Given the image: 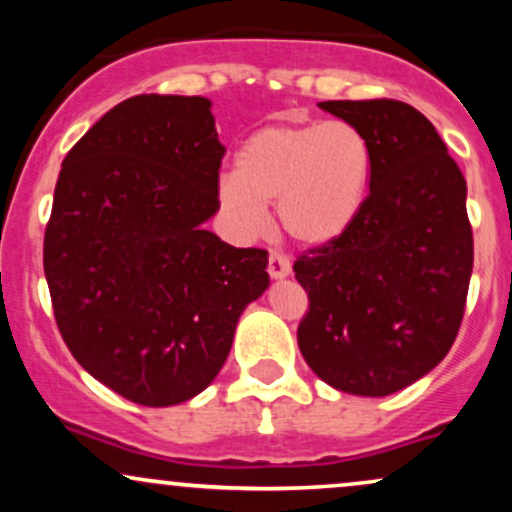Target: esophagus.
I'll list each match as a JSON object with an SVG mask.
<instances>
[{"label": "esophagus", "mask_w": 512, "mask_h": 512, "mask_svg": "<svg viewBox=\"0 0 512 512\" xmlns=\"http://www.w3.org/2000/svg\"><path fill=\"white\" fill-rule=\"evenodd\" d=\"M267 272L272 279H286L291 274V262L284 252H269V264H267Z\"/></svg>", "instance_id": "1"}]
</instances>
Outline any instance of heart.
<instances>
[{
  "label": "heart",
  "mask_w": 512,
  "mask_h": 512,
  "mask_svg": "<svg viewBox=\"0 0 512 512\" xmlns=\"http://www.w3.org/2000/svg\"><path fill=\"white\" fill-rule=\"evenodd\" d=\"M373 149L344 120L269 125L252 132L233 158V175L216 190L233 231L255 236L267 204L296 243L325 248L354 226L368 199Z\"/></svg>",
  "instance_id": "1"
}]
</instances>
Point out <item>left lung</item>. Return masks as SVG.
Returning a JSON list of instances; mask_svg holds the SVG:
<instances>
[{
  "label": "left lung",
  "instance_id": "obj_1",
  "mask_svg": "<svg viewBox=\"0 0 512 512\" xmlns=\"http://www.w3.org/2000/svg\"><path fill=\"white\" fill-rule=\"evenodd\" d=\"M366 134L370 192L342 238L293 264L310 308L298 346L334 390L385 397L443 361L467 303V182L436 127L399 101H325Z\"/></svg>",
  "mask_w": 512,
  "mask_h": 512
}]
</instances>
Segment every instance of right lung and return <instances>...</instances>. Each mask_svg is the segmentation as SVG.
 I'll list each match as a JSON object with an SVG mask.
<instances>
[{"instance_id": "right-lung-1", "label": "right lung", "mask_w": 512, "mask_h": 512, "mask_svg": "<svg viewBox=\"0 0 512 512\" xmlns=\"http://www.w3.org/2000/svg\"><path fill=\"white\" fill-rule=\"evenodd\" d=\"M226 154L202 96H134L62 161L43 264L55 320L98 383L144 407L219 375L269 286L267 250L207 231Z\"/></svg>"}]
</instances>
